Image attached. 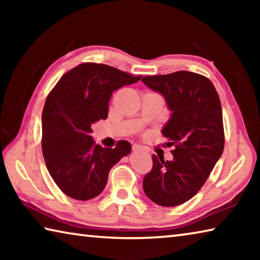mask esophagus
Listing matches in <instances>:
<instances>
[{
	"instance_id": "obj_1",
	"label": "esophagus",
	"mask_w": 260,
	"mask_h": 260,
	"mask_svg": "<svg viewBox=\"0 0 260 260\" xmlns=\"http://www.w3.org/2000/svg\"><path fill=\"white\" fill-rule=\"evenodd\" d=\"M133 151L134 152H138V151H144V149H143V147H141V146H139V144H134L133 146Z\"/></svg>"
}]
</instances>
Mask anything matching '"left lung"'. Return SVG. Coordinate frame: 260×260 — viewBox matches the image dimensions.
<instances>
[{
	"label": "left lung",
	"mask_w": 260,
	"mask_h": 260,
	"mask_svg": "<svg viewBox=\"0 0 260 260\" xmlns=\"http://www.w3.org/2000/svg\"><path fill=\"white\" fill-rule=\"evenodd\" d=\"M142 81L165 100L171 117L161 133L174 146L172 160L152 155L143 190L153 203L177 206L199 192L222 155L221 104L212 82L201 74L178 71Z\"/></svg>",
	"instance_id": "left-lung-1"
}]
</instances>
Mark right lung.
<instances>
[{
	"mask_svg": "<svg viewBox=\"0 0 260 260\" xmlns=\"http://www.w3.org/2000/svg\"><path fill=\"white\" fill-rule=\"evenodd\" d=\"M140 79L109 65L83 63L65 73L48 95L42 151L51 178L65 195L79 201L99 196L112 166L129 155L127 141H119L114 149L95 144L91 125L108 118L114 90Z\"/></svg>",
	"mask_w": 260,
	"mask_h": 260,
	"instance_id": "1",
	"label": "right lung"
}]
</instances>
